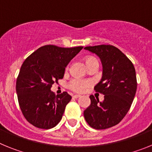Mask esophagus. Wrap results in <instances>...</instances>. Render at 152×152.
<instances>
[{
    "label": "esophagus",
    "instance_id": "obj_1",
    "mask_svg": "<svg viewBox=\"0 0 152 152\" xmlns=\"http://www.w3.org/2000/svg\"><path fill=\"white\" fill-rule=\"evenodd\" d=\"M80 96H80V95L75 94V95H74V96H73V97H74V98H78V97H80Z\"/></svg>",
    "mask_w": 152,
    "mask_h": 152
}]
</instances>
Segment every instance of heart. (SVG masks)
Segmentation results:
<instances>
[{
	"instance_id": "1",
	"label": "heart",
	"mask_w": 152,
	"mask_h": 152,
	"mask_svg": "<svg viewBox=\"0 0 152 152\" xmlns=\"http://www.w3.org/2000/svg\"><path fill=\"white\" fill-rule=\"evenodd\" d=\"M96 60L94 57H88L85 59L86 64H88L92 61ZM91 85V81L88 80H83V79L75 78L72 80L68 84V88L73 91L77 93H82L85 91L88 87Z\"/></svg>"
}]
</instances>
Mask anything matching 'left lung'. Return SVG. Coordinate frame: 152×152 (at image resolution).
Masks as SVG:
<instances>
[{
	"label": "left lung",
	"instance_id": "1",
	"mask_svg": "<svg viewBox=\"0 0 152 152\" xmlns=\"http://www.w3.org/2000/svg\"><path fill=\"white\" fill-rule=\"evenodd\" d=\"M84 49L95 53L101 60L103 75L94 91L104 94V100L100 102L91 95V105L84 116L91 127L106 129L117 125L129 110L137 89L135 67L113 45L87 46Z\"/></svg>",
	"mask_w": 152,
	"mask_h": 152
}]
</instances>
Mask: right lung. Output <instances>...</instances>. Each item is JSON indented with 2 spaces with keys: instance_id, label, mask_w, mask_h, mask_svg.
Masks as SVG:
<instances>
[{
  "instance_id": "add662e5",
  "label": "right lung",
  "mask_w": 152,
  "mask_h": 152,
  "mask_svg": "<svg viewBox=\"0 0 152 152\" xmlns=\"http://www.w3.org/2000/svg\"><path fill=\"white\" fill-rule=\"evenodd\" d=\"M82 49V46L62 48L46 45L23 61L16 91L21 111L30 124L49 129L61 121L72 96L67 92L56 96L51 88L63 78L65 67Z\"/></svg>"
}]
</instances>
